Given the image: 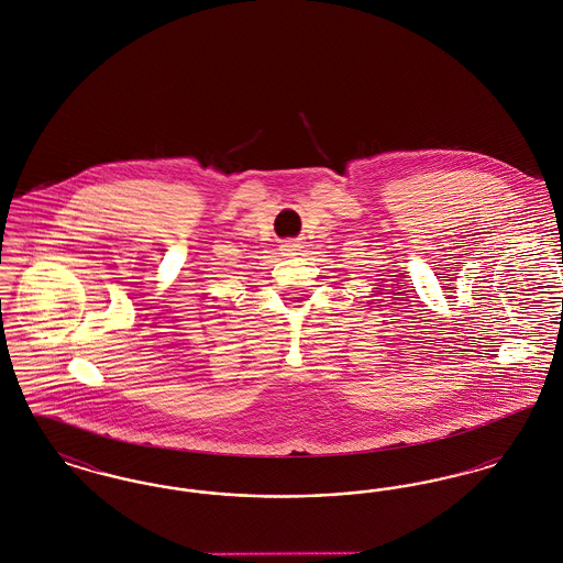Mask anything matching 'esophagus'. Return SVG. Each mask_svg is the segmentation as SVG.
<instances>
[{"label":"esophagus","mask_w":563,"mask_h":563,"mask_svg":"<svg viewBox=\"0 0 563 563\" xmlns=\"http://www.w3.org/2000/svg\"><path fill=\"white\" fill-rule=\"evenodd\" d=\"M297 249H299V246H297L295 242H287V244H285V251H291V253H294Z\"/></svg>","instance_id":"esophagus-1"}]
</instances>
